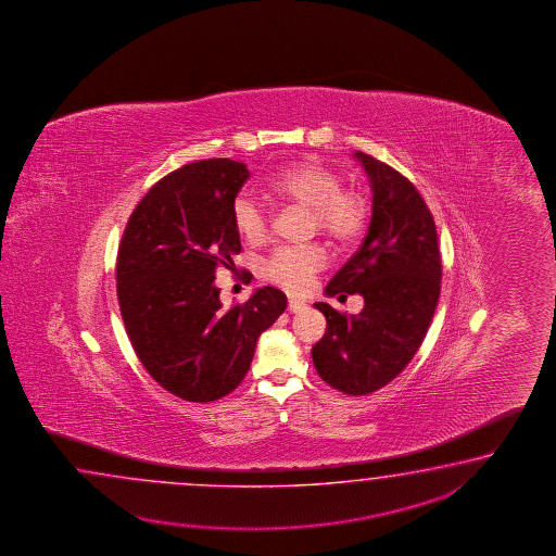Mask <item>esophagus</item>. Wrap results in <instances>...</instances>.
I'll return each mask as SVG.
<instances>
[{"label": "esophagus", "instance_id": "1", "mask_svg": "<svg viewBox=\"0 0 556 556\" xmlns=\"http://www.w3.org/2000/svg\"><path fill=\"white\" fill-rule=\"evenodd\" d=\"M288 309H290L292 314H298V312L306 309V302H304V300H298V298H290V300H288Z\"/></svg>", "mask_w": 556, "mask_h": 556}]
</instances>
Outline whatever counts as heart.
Wrapping results in <instances>:
<instances>
[{"mask_svg": "<svg viewBox=\"0 0 556 556\" xmlns=\"http://www.w3.org/2000/svg\"><path fill=\"white\" fill-rule=\"evenodd\" d=\"M276 201L294 202L312 211L314 230L333 244H352L366 226V202L350 190L331 168L316 163L288 166L274 175L266 185ZM232 225L249 244H261L268 237V211L252 194H238L232 201ZM326 266L324 250L309 247H280L262 266L266 280L278 283L288 292H304L314 276Z\"/></svg>", "mask_w": 556, "mask_h": 556, "instance_id": "1", "label": "heart"}]
</instances>
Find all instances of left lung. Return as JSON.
I'll return each mask as SVG.
<instances>
[{"label":"left lung","mask_w":556,"mask_h":556,"mask_svg":"<svg viewBox=\"0 0 556 556\" xmlns=\"http://www.w3.org/2000/svg\"><path fill=\"white\" fill-rule=\"evenodd\" d=\"M354 156L374 192L371 223L326 294H359L364 309L345 316L316 302L328 330L312 359L333 390L367 395L397 378L424 342L441 292V256L433 216L414 185L369 154Z\"/></svg>","instance_id":"1"}]
</instances>
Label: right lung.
I'll return each mask as SVG.
<instances>
[{
	"instance_id": "1",
	"label": "right lung",
	"mask_w": 556,
	"mask_h": 556,
	"mask_svg": "<svg viewBox=\"0 0 556 556\" xmlns=\"http://www.w3.org/2000/svg\"><path fill=\"white\" fill-rule=\"evenodd\" d=\"M244 163L180 166L142 197L117 254V298L135 354L151 378L185 402H216L247 376L256 342L286 309V294L258 288L223 307L218 266H235L240 235L232 201Z\"/></svg>"
}]
</instances>
